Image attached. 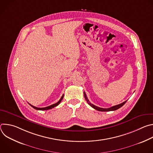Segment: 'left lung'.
I'll list each match as a JSON object with an SVG mask.
<instances>
[{
	"label": "left lung",
	"mask_w": 153,
	"mask_h": 153,
	"mask_svg": "<svg viewBox=\"0 0 153 153\" xmlns=\"http://www.w3.org/2000/svg\"><path fill=\"white\" fill-rule=\"evenodd\" d=\"M83 93H84V97H85V99H86L87 103H88L91 107H93V108H94L95 110H97V111H115V110H117V109L120 108V107H122V106L126 103V101L123 102L122 103H120V104H119V105L113 106L110 107V108H102L98 107V106H96V105L92 104L91 103H90V101L88 100V98H87L86 95V93H85V91H84Z\"/></svg>",
	"instance_id": "1"
}]
</instances>
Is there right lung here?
I'll list each match as a JSON object with an SVG mask.
<instances>
[{
	"label": "right lung",
	"mask_w": 153,
	"mask_h": 153,
	"mask_svg": "<svg viewBox=\"0 0 153 153\" xmlns=\"http://www.w3.org/2000/svg\"><path fill=\"white\" fill-rule=\"evenodd\" d=\"M63 96H64V95L63 94L62 96L61 97V98L60 99V100H59L57 103H54V104H53V105H50V106H47V107H44V108H37V107H36V106H33V105H31V104H30V103H29V104H30L33 108L36 109V110H50V109H52V108L56 107V106H57V105L61 102L62 100L63 99Z\"/></svg>",
	"instance_id": "add662e5"
}]
</instances>
